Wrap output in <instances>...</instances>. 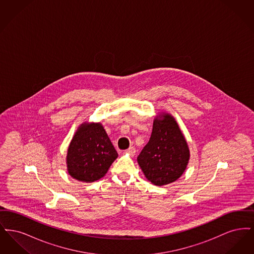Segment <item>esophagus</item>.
Returning <instances> with one entry per match:
<instances>
[{
  "label": "esophagus",
  "mask_w": 254,
  "mask_h": 254,
  "mask_svg": "<svg viewBox=\"0 0 254 254\" xmlns=\"http://www.w3.org/2000/svg\"><path fill=\"white\" fill-rule=\"evenodd\" d=\"M126 152H127V153H128V154H129V155H131V156H134V155H135V153H136V149H135V147L130 146L129 148H127V149L126 150Z\"/></svg>",
  "instance_id": "1"
}]
</instances>
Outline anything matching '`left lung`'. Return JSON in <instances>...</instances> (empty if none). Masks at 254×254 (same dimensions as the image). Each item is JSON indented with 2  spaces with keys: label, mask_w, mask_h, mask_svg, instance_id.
Instances as JSON below:
<instances>
[{
  "label": "left lung",
  "mask_w": 254,
  "mask_h": 254,
  "mask_svg": "<svg viewBox=\"0 0 254 254\" xmlns=\"http://www.w3.org/2000/svg\"><path fill=\"white\" fill-rule=\"evenodd\" d=\"M189 160L190 149L177 122L163 112L153 121L149 141L137 157L145 178L159 187L176 181Z\"/></svg>",
  "instance_id": "left-lung-1"
}]
</instances>
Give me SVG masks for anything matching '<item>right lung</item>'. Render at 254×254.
I'll use <instances>...</instances> for the list:
<instances>
[{
  "mask_svg": "<svg viewBox=\"0 0 254 254\" xmlns=\"http://www.w3.org/2000/svg\"><path fill=\"white\" fill-rule=\"evenodd\" d=\"M118 157L100 123H84L74 134L66 155L69 175L78 181L91 183L104 177Z\"/></svg>",
  "mask_w": 254,
  "mask_h": 254,
  "instance_id": "right-lung-1",
  "label": "right lung"
}]
</instances>
